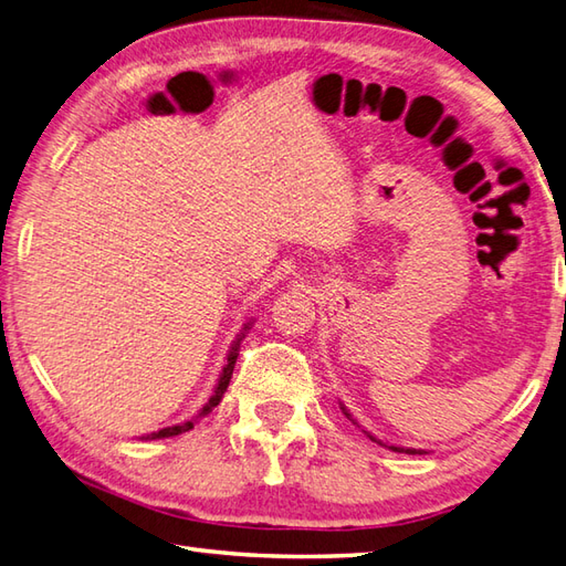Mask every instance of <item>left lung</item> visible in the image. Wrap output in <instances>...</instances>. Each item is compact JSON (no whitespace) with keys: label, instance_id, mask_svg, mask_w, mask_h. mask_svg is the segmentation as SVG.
Instances as JSON below:
<instances>
[{"label":"left lung","instance_id":"8db88e82","mask_svg":"<svg viewBox=\"0 0 566 566\" xmlns=\"http://www.w3.org/2000/svg\"><path fill=\"white\" fill-rule=\"evenodd\" d=\"M343 413H345L347 418H350V413L345 411V406H343ZM369 438H371V436H369ZM371 440H375V438H371ZM391 450H396V452H408V454H423V450H411V448H406V450H403V448H391Z\"/></svg>","mask_w":566,"mask_h":566}]
</instances>
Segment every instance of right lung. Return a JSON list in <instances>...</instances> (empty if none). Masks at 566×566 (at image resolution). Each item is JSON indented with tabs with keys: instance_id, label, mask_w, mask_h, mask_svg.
I'll return each instance as SVG.
<instances>
[{
	"instance_id": "add662e5",
	"label": "right lung",
	"mask_w": 566,
	"mask_h": 566,
	"mask_svg": "<svg viewBox=\"0 0 566 566\" xmlns=\"http://www.w3.org/2000/svg\"><path fill=\"white\" fill-rule=\"evenodd\" d=\"M248 328H250V323H245L243 333L238 335L235 343H233V347H231V353H228V357H226V365H223V371H221V377H219V384H216V391H213V396L209 399V403L201 408V413H199L197 418L185 420V423H177V426H170V428H163V430H158V432H150V436H143L140 440H160V438L182 436V432H187V430L195 428V423H197V420H199L201 416L211 413V408H213V406H219V401L223 399V391L228 389V381H231V375H233V367H235V359H238V350H240V340L245 338V331H248Z\"/></svg>"
}]
</instances>
